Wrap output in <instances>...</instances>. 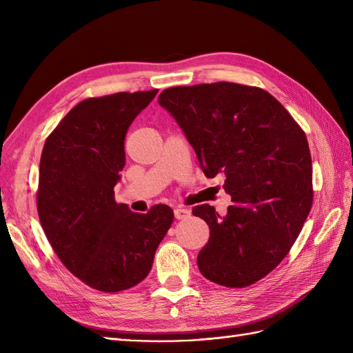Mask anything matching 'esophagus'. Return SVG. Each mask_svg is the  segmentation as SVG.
<instances>
[{"instance_id": "34e87169", "label": "esophagus", "mask_w": 353, "mask_h": 353, "mask_svg": "<svg viewBox=\"0 0 353 353\" xmlns=\"http://www.w3.org/2000/svg\"><path fill=\"white\" fill-rule=\"evenodd\" d=\"M190 214H191L190 209H185V208H176L174 209V216L177 220H183V219H186V216H190Z\"/></svg>"}]
</instances>
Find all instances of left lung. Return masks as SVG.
<instances>
[{"mask_svg":"<svg viewBox=\"0 0 353 353\" xmlns=\"http://www.w3.org/2000/svg\"><path fill=\"white\" fill-rule=\"evenodd\" d=\"M161 106L176 119L206 177L223 174L226 215L199 205L209 226L197 256L206 279L243 288L287 256L312 205L311 153L303 130L273 95L229 81L168 88Z\"/></svg>","mask_w":353,"mask_h":353,"instance_id":"left-lung-1","label":"left lung"}]
</instances>
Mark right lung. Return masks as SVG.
I'll return each mask as SVG.
<instances>
[{
    "instance_id": "right-lung-1",
    "label": "right lung",
    "mask_w": 353,
    "mask_h": 353,
    "mask_svg": "<svg viewBox=\"0 0 353 353\" xmlns=\"http://www.w3.org/2000/svg\"><path fill=\"white\" fill-rule=\"evenodd\" d=\"M157 94L118 92L72 108L45 141L37 214L56 254L89 287L117 292L144 281L174 220L156 205L147 214L115 201L125 165L124 139Z\"/></svg>"
}]
</instances>
